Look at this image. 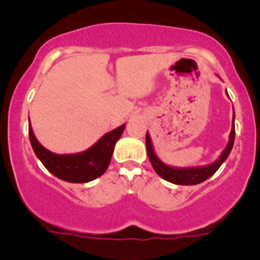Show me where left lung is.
Wrapping results in <instances>:
<instances>
[{
	"label": "left lung",
	"instance_id": "1",
	"mask_svg": "<svg viewBox=\"0 0 260 260\" xmlns=\"http://www.w3.org/2000/svg\"><path fill=\"white\" fill-rule=\"evenodd\" d=\"M235 140V127H234V119H233V127L232 132H230L229 143H228L226 148L222 151L221 156L219 157L217 161L214 164L209 165L205 167H193V169H174V167L166 166L164 162L158 159V157L154 154L153 148H152L151 138H149L148 133H146V147H147V154L151 161L152 167L154 169L156 174L161 176L162 179L169 181V182L176 183V185H198V183L203 182V181L208 180L211 177L215 172L219 170L222 162L228 158L230 151H232L233 145H234Z\"/></svg>",
	"mask_w": 260,
	"mask_h": 260
}]
</instances>
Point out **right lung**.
I'll list each match as a JSON object with an SVG mask.
<instances>
[{"instance_id": "add662e5", "label": "right lung", "mask_w": 260, "mask_h": 260, "mask_svg": "<svg viewBox=\"0 0 260 260\" xmlns=\"http://www.w3.org/2000/svg\"><path fill=\"white\" fill-rule=\"evenodd\" d=\"M124 128V124L115 128L103 136L93 147L75 154H56L48 151L36 140L31 125L28 128V136L34 152L48 171L60 180L83 183L95 180L107 171L115 142L119 140Z\"/></svg>"}]
</instances>
